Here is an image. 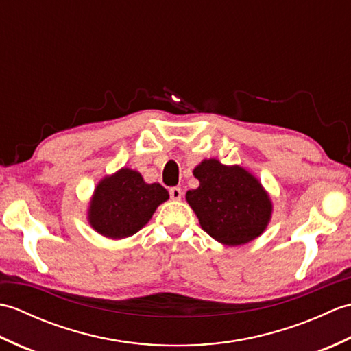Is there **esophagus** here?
Segmentation results:
<instances>
[{
  "label": "esophagus",
  "instance_id": "1",
  "mask_svg": "<svg viewBox=\"0 0 351 351\" xmlns=\"http://www.w3.org/2000/svg\"><path fill=\"white\" fill-rule=\"evenodd\" d=\"M169 193H170V197L173 200H181L182 197V190L180 187H171Z\"/></svg>",
  "mask_w": 351,
  "mask_h": 351
}]
</instances>
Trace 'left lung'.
I'll use <instances>...</instances> for the list:
<instances>
[{
    "label": "left lung",
    "mask_w": 351,
    "mask_h": 351,
    "mask_svg": "<svg viewBox=\"0 0 351 351\" xmlns=\"http://www.w3.org/2000/svg\"><path fill=\"white\" fill-rule=\"evenodd\" d=\"M193 175L199 187L189 190L185 199L208 235L234 247L264 234L271 220L273 202L252 171L210 158L200 161Z\"/></svg>",
    "instance_id": "8db88e82"
}]
</instances>
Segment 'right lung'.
<instances>
[{
    "label": "right lung",
    "mask_w": 351,
    "mask_h": 351,
    "mask_svg": "<svg viewBox=\"0 0 351 351\" xmlns=\"http://www.w3.org/2000/svg\"><path fill=\"white\" fill-rule=\"evenodd\" d=\"M169 199L158 182L147 184L140 171L122 167L96 184L87 208V221L110 240L137 234L154 213Z\"/></svg>",
    "instance_id": "1"
}]
</instances>
